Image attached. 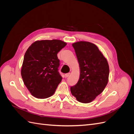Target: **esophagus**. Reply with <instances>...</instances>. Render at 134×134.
Masks as SVG:
<instances>
[{"label": "esophagus", "mask_w": 134, "mask_h": 134, "mask_svg": "<svg viewBox=\"0 0 134 134\" xmlns=\"http://www.w3.org/2000/svg\"><path fill=\"white\" fill-rule=\"evenodd\" d=\"M70 72H68V73L65 74V78H68V77L70 75Z\"/></svg>", "instance_id": "obj_1"}]
</instances>
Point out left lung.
<instances>
[{"mask_svg": "<svg viewBox=\"0 0 134 134\" xmlns=\"http://www.w3.org/2000/svg\"><path fill=\"white\" fill-rule=\"evenodd\" d=\"M80 68L79 79L71 87L72 95L83 103H90L102 93L108 82L109 65L96 44L79 41L72 44Z\"/></svg>", "mask_w": 134, "mask_h": 134, "instance_id": "obj_1", "label": "left lung"}]
</instances>
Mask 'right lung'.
Here are the masks:
<instances>
[{"label":"right lung","instance_id":"obj_1","mask_svg":"<svg viewBox=\"0 0 134 134\" xmlns=\"http://www.w3.org/2000/svg\"><path fill=\"white\" fill-rule=\"evenodd\" d=\"M62 40L36 41L28 47L24 56L21 76L31 94L44 99L54 94L62 77L58 71L57 54L66 45Z\"/></svg>","mask_w":134,"mask_h":134}]
</instances>
